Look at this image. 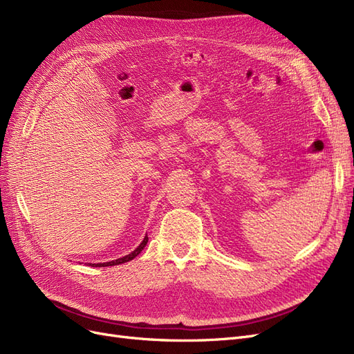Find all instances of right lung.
<instances>
[{
    "instance_id": "obj_1",
    "label": "right lung",
    "mask_w": 354,
    "mask_h": 354,
    "mask_svg": "<svg viewBox=\"0 0 354 354\" xmlns=\"http://www.w3.org/2000/svg\"><path fill=\"white\" fill-rule=\"evenodd\" d=\"M146 243H147V236H145V239H143V242L137 246V248L131 252V254H128V255H125V257H122V259H118V260H113V261H108V263H97V264H90V266H93V267H108V266H116V264H122V263H127V261H131L133 259H136V257L140 254L142 251H143V248L146 246Z\"/></svg>"
}]
</instances>
